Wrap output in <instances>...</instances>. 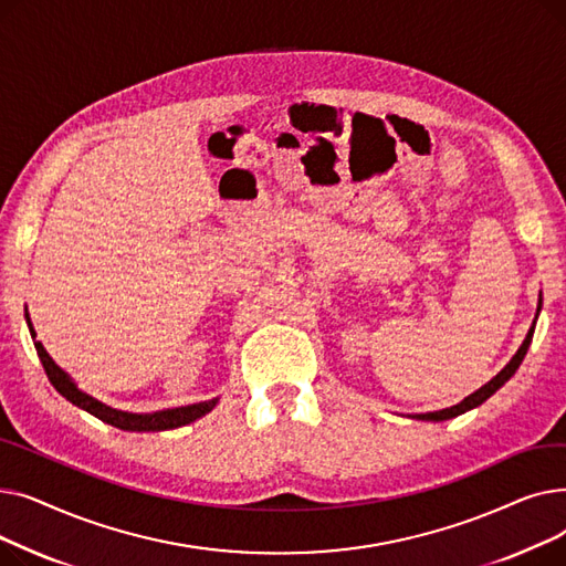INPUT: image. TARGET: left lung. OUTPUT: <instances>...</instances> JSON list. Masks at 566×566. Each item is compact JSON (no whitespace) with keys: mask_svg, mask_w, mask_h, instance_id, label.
<instances>
[{"mask_svg":"<svg viewBox=\"0 0 566 566\" xmlns=\"http://www.w3.org/2000/svg\"><path fill=\"white\" fill-rule=\"evenodd\" d=\"M539 310H542V298H539V307H537V314H539ZM537 323V321H534ZM534 323H532V328L527 331V337H525V342L521 344V348L516 350V355L514 358L510 360V365L504 367L495 378H491L484 388H480L478 392H472L470 397H465L461 403H457V406H452V408H444V410H436V412H424V415H415V420H429V422H442V420H450V418H457V415H461V412H465V410H470V408H478L480 403H484L491 395H495L504 382H507L514 374H516V369L521 367V363H523V358H525V353H527V346H530V342H532V335H534Z\"/></svg>","mask_w":566,"mask_h":566,"instance_id":"left-lung-1","label":"left lung"}]
</instances>
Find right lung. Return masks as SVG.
Wrapping results in <instances>:
<instances>
[{
  "label": "right lung",
  "instance_id": "right-lung-1",
  "mask_svg": "<svg viewBox=\"0 0 566 566\" xmlns=\"http://www.w3.org/2000/svg\"><path fill=\"white\" fill-rule=\"evenodd\" d=\"M27 323H29V316H27ZM29 331H32V337H36L32 323H29ZM34 346H36V353H39V358L43 363V369H45L50 382L54 385V390L62 395V397H66L71 403L80 406L86 412L96 415L98 420H103V422H107V424H112L116 429H124V431H165V429H176V427L190 424L197 418H201V415H206L208 410H213V406L218 401V399H211V401H201V403H192V406L169 408V410H158V412H144V415L114 410V408L101 403L98 399L88 397L82 390H77L75 382L69 378V374H64L62 369L54 365V360L50 358L48 350L43 348L41 342H34Z\"/></svg>",
  "mask_w": 566,
  "mask_h": 566
}]
</instances>
